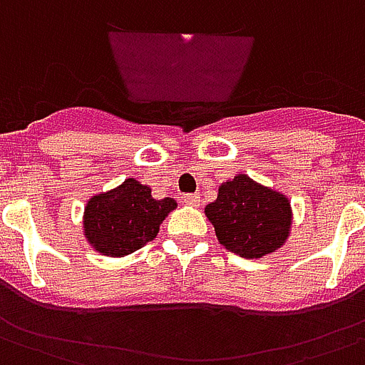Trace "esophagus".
<instances>
[{
	"mask_svg": "<svg viewBox=\"0 0 365 365\" xmlns=\"http://www.w3.org/2000/svg\"><path fill=\"white\" fill-rule=\"evenodd\" d=\"M182 202L188 204V206H198L200 204V194H185Z\"/></svg>",
	"mask_w": 365,
	"mask_h": 365,
	"instance_id": "esophagus-1",
	"label": "esophagus"
}]
</instances>
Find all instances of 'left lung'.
<instances>
[{"instance_id": "1", "label": "left lung", "mask_w": 365, "mask_h": 365, "mask_svg": "<svg viewBox=\"0 0 365 365\" xmlns=\"http://www.w3.org/2000/svg\"><path fill=\"white\" fill-rule=\"evenodd\" d=\"M215 237L243 259H262L288 241L294 212L286 194L237 175L217 188V198L204 208Z\"/></svg>"}]
</instances>
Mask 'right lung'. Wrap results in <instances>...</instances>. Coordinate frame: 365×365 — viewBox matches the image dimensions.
<instances>
[{
	"label": "right lung",
	"mask_w": 365,
	"mask_h": 365,
	"mask_svg": "<svg viewBox=\"0 0 365 365\" xmlns=\"http://www.w3.org/2000/svg\"><path fill=\"white\" fill-rule=\"evenodd\" d=\"M175 208L177 200H157L150 186L130 177L116 188L87 200L83 235L97 252L120 259L153 241L159 225Z\"/></svg>",
	"instance_id": "add662e5"
}]
</instances>
